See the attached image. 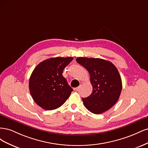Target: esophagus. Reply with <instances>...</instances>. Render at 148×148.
<instances>
[{
  "instance_id": "1",
  "label": "esophagus",
  "mask_w": 148,
  "mask_h": 148,
  "mask_svg": "<svg viewBox=\"0 0 148 148\" xmlns=\"http://www.w3.org/2000/svg\"><path fill=\"white\" fill-rule=\"evenodd\" d=\"M79 89V87L75 88H74V91H78Z\"/></svg>"
}]
</instances>
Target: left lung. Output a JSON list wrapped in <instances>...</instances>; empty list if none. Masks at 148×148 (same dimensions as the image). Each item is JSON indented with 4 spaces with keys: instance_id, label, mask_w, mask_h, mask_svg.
<instances>
[{
    "instance_id": "left-lung-1",
    "label": "left lung",
    "mask_w": 148,
    "mask_h": 148,
    "mask_svg": "<svg viewBox=\"0 0 148 148\" xmlns=\"http://www.w3.org/2000/svg\"><path fill=\"white\" fill-rule=\"evenodd\" d=\"M76 60L88 71L92 86L91 95L82 98L85 107L95 114L110 109L122 91V79L117 69L110 62L99 58L78 57Z\"/></svg>"
}]
</instances>
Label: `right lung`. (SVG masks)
I'll use <instances>...</instances> for the list:
<instances>
[{"label": "right lung", "instance_id": "right-lung-1", "mask_svg": "<svg viewBox=\"0 0 148 148\" xmlns=\"http://www.w3.org/2000/svg\"><path fill=\"white\" fill-rule=\"evenodd\" d=\"M73 58L53 57L39 63L31 75L29 88L36 104L47 110L59 108L73 91L62 75Z\"/></svg>", "mask_w": 148, "mask_h": 148}]
</instances>
